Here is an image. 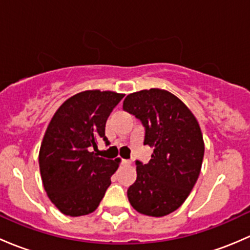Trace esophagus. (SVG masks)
I'll return each instance as SVG.
<instances>
[{"label":"esophagus","instance_id":"1","mask_svg":"<svg viewBox=\"0 0 250 250\" xmlns=\"http://www.w3.org/2000/svg\"><path fill=\"white\" fill-rule=\"evenodd\" d=\"M122 164L123 165H131V160H126V159H123Z\"/></svg>","mask_w":250,"mask_h":250}]
</instances>
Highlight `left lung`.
I'll list each match as a JSON object with an SVG mask.
<instances>
[{"instance_id": "8db88e82", "label": "left lung", "mask_w": 250, "mask_h": 250, "mask_svg": "<svg viewBox=\"0 0 250 250\" xmlns=\"http://www.w3.org/2000/svg\"><path fill=\"white\" fill-rule=\"evenodd\" d=\"M123 109L144 127V142L154 149L148 164L136 160L137 179L127 189L131 206L150 217L178 209L201 171L205 144L196 118L171 92L141 90L126 96Z\"/></svg>"}]
</instances>
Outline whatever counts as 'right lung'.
Returning a JSON list of instances; mask_svg holds the SVG:
<instances>
[{
    "instance_id": "1",
    "label": "right lung",
    "mask_w": 250,
    "mask_h": 250,
    "mask_svg": "<svg viewBox=\"0 0 250 250\" xmlns=\"http://www.w3.org/2000/svg\"><path fill=\"white\" fill-rule=\"evenodd\" d=\"M113 91L87 90L69 97L49 123L40 149L44 189L59 210L69 217L92 213L110 185L119 159L100 158V138L110 113L124 97Z\"/></svg>"
}]
</instances>
